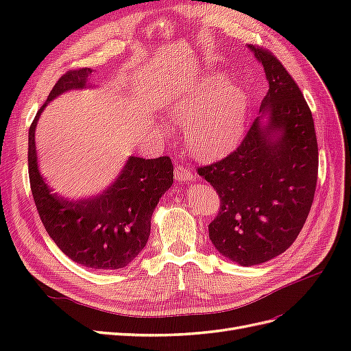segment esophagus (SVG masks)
<instances>
[{"instance_id": "esophagus-1", "label": "esophagus", "mask_w": 351, "mask_h": 351, "mask_svg": "<svg viewBox=\"0 0 351 351\" xmlns=\"http://www.w3.org/2000/svg\"><path fill=\"white\" fill-rule=\"evenodd\" d=\"M174 174H176V178L180 180V182H190V180H193L192 169H190L187 165L178 164L174 169Z\"/></svg>"}]
</instances>
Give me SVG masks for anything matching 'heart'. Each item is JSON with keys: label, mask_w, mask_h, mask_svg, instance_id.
I'll return each instance as SVG.
<instances>
[{"label": "heart", "mask_w": 351, "mask_h": 351, "mask_svg": "<svg viewBox=\"0 0 351 351\" xmlns=\"http://www.w3.org/2000/svg\"><path fill=\"white\" fill-rule=\"evenodd\" d=\"M165 110L178 124H186V142L197 156L212 158L234 147L243 136L247 99L232 83L209 79L174 93Z\"/></svg>", "instance_id": "heart-1"}]
</instances>
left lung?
<instances>
[{"mask_svg":"<svg viewBox=\"0 0 351 351\" xmlns=\"http://www.w3.org/2000/svg\"><path fill=\"white\" fill-rule=\"evenodd\" d=\"M247 47L269 84L261 115L236 151L197 168L219 195L209 239L241 267L271 261L291 246L309 215L319 162L313 117L300 88L272 52Z\"/></svg>","mask_w":351,"mask_h":351,"instance_id":"1","label":"left lung"}]
</instances>
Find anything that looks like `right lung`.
Returning <instances> with one entry per match:
<instances>
[{"label": "right lung", "mask_w": 351, "mask_h": 351, "mask_svg": "<svg viewBox=\"0 0 351 351\" xmlns=\"http://www.w3.org/2000/svg\"><path fill=\"white\" fill-rule=\"evenodd\" d=\"M92 69L70 70L61 76L29 129V180L38 214L60 250L82 267L120 269L137 258L151 234V218L159 199L171 187V158L130 156L115 182L101 195L69 200L56 193L40 176L35 130L40 112L58 95L92 88Z\"/></svg>", "instance_id": "right-lung-1"}]
</instances>
